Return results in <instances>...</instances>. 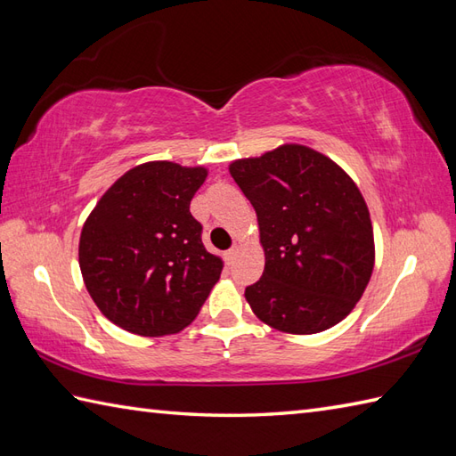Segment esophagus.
<instances>
[{"instance_id":"34e87169","label":"esophagus","mask_w":456,"mask_h":456,"mask_svg":"<svg viewBox=\"0 0 456 456\" xmlns=\"http://www.w3.org/2000/svg\"><path fill=\"white\" fill-rule=\"evenodd\" d=\"M237 253H239V248L237 247H233V248H229L227 250V260H229V263H233V260H235V256H237Z\"/></svg>"}]
</instances>
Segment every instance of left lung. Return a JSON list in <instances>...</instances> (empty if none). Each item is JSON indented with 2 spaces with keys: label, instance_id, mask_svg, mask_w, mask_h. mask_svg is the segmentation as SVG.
I'll list each match as a JSON object with an SVG mask.
<instances>
[{
  "label": "left lung",
  "instance_id": "1",
  "mask_svg": "<svg viewBox=\"0 0 456 456\" xmlns=\"http://www.w3.org/2000/svg\"><path fill=\"white\" fill-rule=\"evenodd\" d=\"M229 172L258 219L265 273L245 289L260 322L312 335L353 312L374 268V233L354 180L323 152L286 142Z\"/></svg>",
  "mask_w": 456,
  "mask_h": 456
}]
</instances>
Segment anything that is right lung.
<instances>
[{"label":"right lung","instance_id":"right-lung-1","mask_svg":"<svg viewBox=\"0 0 456 456\" xmlns=\"http://www.w3.org/2000/svg\"><path fill=\"white\" fill-rule=\"evenodd\" d=\"M206 178V167L139 164L115 180L86 219L78 247L84 284L125 331H182L217 284L223 260L203 247L201 225L190 213Z\"/></svg>","mask_w":456,"mask_h":456}]
</instances>
